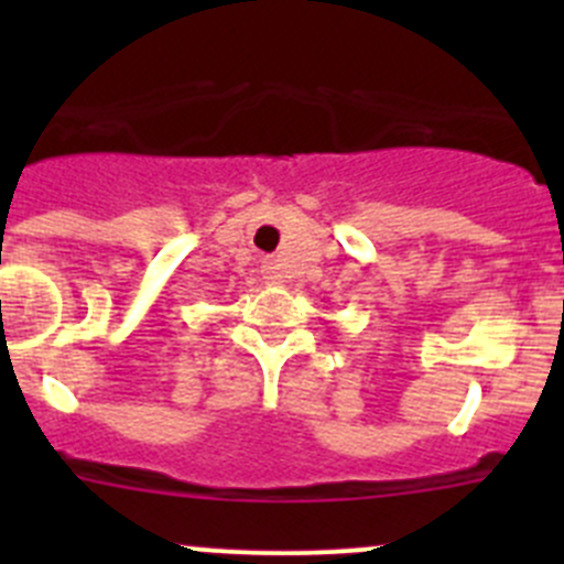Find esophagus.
<instances>
[{"label": "esophagus", "instance_id": "esophagus-1", "mask_svg": "<svg viewBox=\"0 0 564 564\" xmlns=\"http://www.w3.org/2000/svg\"><path fill=\"white\" fill-rule=\"evenodd\" d=\"M264 278L270 283H281V272H278L275 261H272V259H264Z\"/></svg>", "mask_w": 564, "mask_h": 564}]
</instances>
